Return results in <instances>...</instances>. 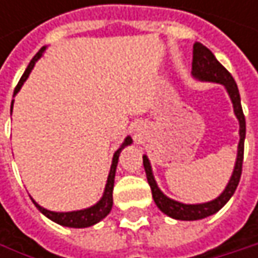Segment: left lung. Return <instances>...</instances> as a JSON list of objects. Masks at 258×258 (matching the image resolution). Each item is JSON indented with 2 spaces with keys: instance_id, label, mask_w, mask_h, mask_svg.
<instances>
[{
  "instance_id": "obj_1",
  "label": "left lung",
  "mask_w": 258,
  "mask_h": 258,
  "mask_svg": "<svg viewBox=\"0 0 258 258\" xmlns=\"http://www.w3.org/2000/svg\"><path fill=\"white\" fill-rule=\"evenodd\" d=\"M192 76L200 80H206V82H217V83H223L230 95L233 101V109H234V115L239 119V146H237V158H236V166L233 170V175L226 189L223 191V194L220 197H217L212 202L208 203H202V205H183L179 202H175L169 197H166L160 188L157 186V182L152 176V170H151V164L148 157H143V167L146 172V178L148 183L151 186L152 191V197L155 205L160 208L161 212H164L166 215L175 218V220H182V221H194V220H202L206 218L209 215H214L215 212H218L233 196V192L237 188V183L242 175V161H243V142H245V116H243V110L240 106V95H239V89L237 85L232 78V75L218 62V59L214 56V53L203 46L202 43H194L192 46Z\"/></svg>"
}]
</instances>
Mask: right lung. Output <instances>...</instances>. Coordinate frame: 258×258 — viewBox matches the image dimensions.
Masks as SVG:
<instances>
[{
  "label": "right lung",
  "instance_id": "add662e5",
  "mask_svg": "<svg viewBox=\"0 0 258 258\" xmlns=\"http://www.w3.org/2000/svg\"><path fill=\"white\" fill-rule=\"evenodd\" d=\"M46 47H41L37 53H35V56L31 59V62H29V66L26 67L25 73L22 75V78L19 80V83L16 85V88H15V94H18L19 92V89H21V86L24 85V82L26 80V78L29 76V73H31V70H32V67H34V64H35V61L41 56V53H43V50H44ZM12 109H13V101H12ZM131 143V137H127L125 139V142L122 143V146L115 152V155H113V161H112V166H110V173H109V178H107V183H106V188H104V194H103V197H101V200L97 203V205H94V206H91V208H88V209H83V211H75V212H52V211H47V209H44V208H41L40 205H37L34 200V205L37 206V209L43 214V215H46L49 220H52V221H55V223H58V224H61V226H66V227H75V229H83V227H89V226H94V224H97L98 221H101L109 212H110V209H112V205H113V183H115V172H116V166H118V158H119V154H121V151Z\"/></svg>",
  "mask_w": 258,
  "mask_h": 258
}]
</instances>
